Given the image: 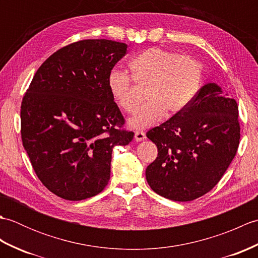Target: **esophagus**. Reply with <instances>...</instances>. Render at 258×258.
<instances>
[{"instance_id":"34e87169","label":"esophagus","mask_w":258,"mask_h":258,"mask_svg":"<svg viewBox=\"0 0 258 258\" xmlns=\"http://www.w3.org/2000/svg\"><path fill=\"white\" fill-rule=\"evenodd\" d=\"M134 139L136 142H141V141H144L146 139V135L143 132V131H136L135 134H134Z\"/></svg>"}]
</instances>
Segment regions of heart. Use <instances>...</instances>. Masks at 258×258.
<instances>
[{
    "label": "heart",
    "instance_id": "b5f03b06",
    "mask_svg": "<svg viewBox=\"0 0 258 258\" xmlns=\"http://www.w3.org/2000/svg\"><path fill=\"white\" fill-rule=\"evenodd\" d=\"M131 78L135 84L145 87L147 102L130 119L133 128H145L167 116L184 111L193 101L201 84L202 69L193 57L151 47L141 52L128 63ZM108 91L115 104L126 113L138 106L132 81L117 70L109 72Z\"/></svg>",
    "mask_w": 258,
    "mask_h": 258
}]
</instances>
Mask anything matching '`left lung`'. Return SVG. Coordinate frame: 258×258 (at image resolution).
<instances>
[{
    "mask_svg": "<svg viewBox=\"0 0 258 258\" xmlns=\"http://www.w3.org/2000/svg\"><path fill=\"white\" fill-rule=\"evenodd\" d=\"M157 146L146 180L156 194L188 202L208 193L236 155L238 106L216 83H207L184 111L146 133Z\"/></svg>",
    "mask_w": 258,
    "mask_h": 258,
    "instance_id": "left-lung-1",
    "label": "left lung"
}]
</instances>
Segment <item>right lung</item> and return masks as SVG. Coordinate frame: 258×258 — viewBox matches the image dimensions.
Listing matches in <instances>:
<instances>
[{"label": "right lung", "instance_id": "obj_1", "mask_svg": "<svg viewBox=\"0 0 258 258\" xmlns=\"http://www.w3.org/2000/svg\"><path fill=\"white\" fill-rule=\"evenodd\" d=\"M125 43L83 40L59 48L33 78L21 105V135L38 179L53 194L82 201L105 188L113 147L134 133L108 91Z\"/></svg>", "mask_w": 258, "mask_h": 258}]
</instances>
